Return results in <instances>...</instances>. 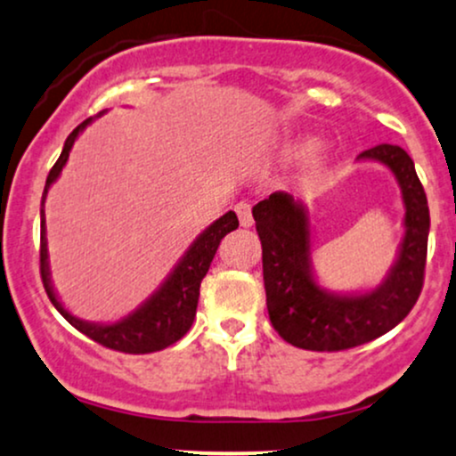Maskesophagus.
Instances as JSON below:
<instances>
[{
	"label": "esophagus",
	"instance_id": "esophagus-1",
	"mask_svg": "<svg viewBox=\"0 0 456 456\" xmlns=\"http://www.w3.org/2000/svg\"><path fill=\"white\" fill-rule=\"evenodd\" d=\"M235 214H238L240 224H242V227H250V224H253V210H250V203L240 201L238 206H235Z\"/></svg>",
	"mask_w": 456,
	"mask_h": 456
}]
</instances>
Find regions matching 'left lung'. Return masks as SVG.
I'll return each instance as SVG.
<instances>
[{
	"label": "left lung",
	"instance_id": "8db88e82",
	"mask_svg": "<svg viewBox=\"0 0 456 456\" xmlns=\"http://www.w3.org/2000/svg\"><path fill=\"white\" fill-rule=\"evenodd\" d=\"M358 160L386 165L399 182L403 240L396 261L381 285L360 294H334L313 274L311 223L302 203L287 192H272L253 208L264 248V285L270 322L294 347L338 352L381 337L401 323L422 291L428 242V206L416 167L399 145L381 143Z\"/></svg>",
	"mask_w": 456,
	"mask_h": 456
}]
</instances>
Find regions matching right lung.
<instances>
[{
  "mask_svg": "<svg viewBox=\"0 0 456 456\" xmlns=\"http://www.w3.org/2000/svg\"><path fill=\"white\" fill-rule=\"evenodd\" d=\"M102 115V113H101ZM94 118H87L86 122L68 134L64 150H61L60 159L53 165V169L46 175V184L43 192V210H40V276H43L45 291L53 306L61 313L70 326H75L78 332L90 337L92 341L101 343L102 347L115 349V352L124 354H151L160 352V349L169 347L191 330L192 319L197 315V302H199V287H201L203 276L210 270V264L216 255L221 240L233 229H238V216L235 212L223 214L218 221H214L206 232L197 235V240L188 246L184 257L177 261V265L171 270L165 282L159 289L151 294L148 300L126 317H122L115 323H94L78 319L68 313L64 305L57 297L53 282H51L49 270V250H46V227H45V199L46 192L53 182L60 177L64 169L68 156H70L72 145L78 134L83 133L92 124Z\"/></svg>",
  "mask_w": 456,
  "mask_h": 456,
  "instance_id": "1",
  "label": "right lung"
}]
</instances>
